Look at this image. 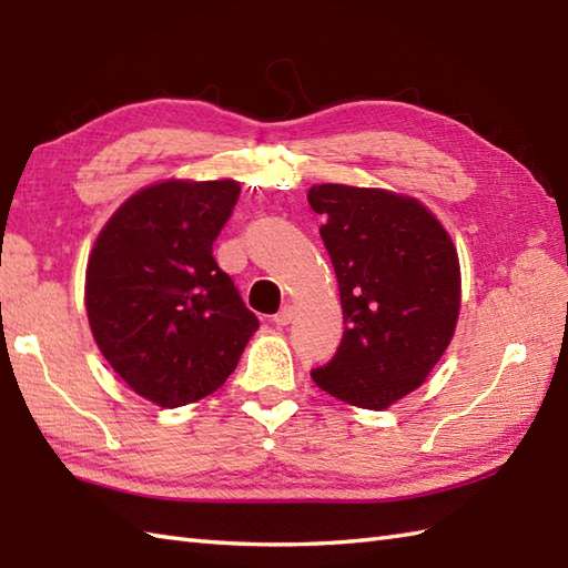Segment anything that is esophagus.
<instances>
[{
  "label": "esophagus",
  "mask_w": 568,
  "mask_h": 568,
  "mask_svg": "<svg viewBox=\"0 0 568 568\" xmlns=\"http://www.w3.org/2000/svg\"><path fill=\"white\" fill-rule=\"evenodd\" d=\"M292 318H294V308L292 306H284L280 314H274L272 316V321H274V326H288V323H292Z\"/></svg>",
  "instance_id": "1"
}]
</instances>
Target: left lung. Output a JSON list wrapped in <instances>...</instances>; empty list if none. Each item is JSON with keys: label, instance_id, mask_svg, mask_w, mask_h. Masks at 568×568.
Returning a JSON list of instances; mask_svg holds the SVG:
<instances>
[{"label": "left lung", "instance_id": "1", "mask_svg": "<svg viewBox=\"0 0 568 568\" xmlns=\"http://www.w3.org/2000/svg\"><path fill=\"white\" fill-rule=\"evenodd\" d=\"M308 203L326 217V245L343 304V341L311 369L321 389L363 409H385L422 385L454 338L460 267L444 225L382 189L323 183Z\"/></svg>", "mask_w": 568, "mask_h": 568}]
</instances>
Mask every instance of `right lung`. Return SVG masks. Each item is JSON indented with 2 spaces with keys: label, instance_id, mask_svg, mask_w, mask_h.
Masks as SVG:
<instances>
[{
  "label": "right lung",
  "instance_id": "obj_1",
  "mask_svg": "<svg viewBox=\"0 0 568 568\" xmlns=\"http://www.w3.org/2000/svg\"><path fill=\"white\" fill-rule=\"evenodd\" d=\"M237 199L230 179L156 183L118 207L90 252L85 308L98 348L159 407L223 387L260 328L213 257Z\"/></svg>",
  "mask_w": 568,
  "mask_h": 568
}]
</instances>
